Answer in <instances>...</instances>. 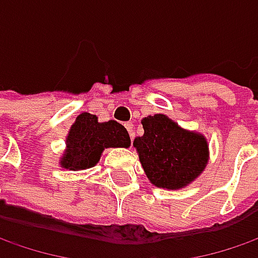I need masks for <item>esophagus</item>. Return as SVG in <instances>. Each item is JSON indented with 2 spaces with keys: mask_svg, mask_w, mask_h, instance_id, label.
I'll list each match as a JSON object with an SVG mask.
<instances>
[{
  "mask_svg": "<svg viewBox=\"0 0 258 258\" xmlns=\"http://www.w3.org/2000/svg\"><path fill=\"white\" fill-rule=\"evenodd\" d=\"M124 127H125V128H127V131L130 133V139H131V141L134 140V133H133L134 125H133V122H125V124H124Z\"/></svg>",
  "mask_w": 258,
  "mask_h": 258,
  "instance_id": "esophagus-1",
  "label": "esophagus"
}]
</instances>
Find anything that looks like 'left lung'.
<instances>
[{
    "mask_svg": "<svg viewBox=\"0 0 258 258\" xmlns=\"http://www.w3.org/2000/svg\"><path fill=\"white\" fill-rule=\"evenodd\" d=\"M144 134L134 140L140 162L153 185L179 189L195 180L208 160L207 140L156 114L143 118Z\"/></svg>",
    "mask_w": 258,
    "mask_h": 258,
    "instance_id": "left-lung-1",
    "label": "left lung"
}]
</instances>
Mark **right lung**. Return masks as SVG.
<instances>
[{
	"label": "right lung",
	"instance_id": "obj_1",
	"mask_svg": "<svg viewBox=\"0 0 258 258\" xmlns=\"http://www.w3.org/2000/svg\"><path fill=\"white\" fill-rule=\"evenodd\" d=\"M66 143L68 150L60 162L62 166L71 170H84L99 162L104 149L128 147L130 136L117 121L98 122L96 115L84 112L76 118Z\"/></svg>",
	"mask_w": 258,
	"mask_h": 258
}]
</instances>
